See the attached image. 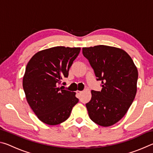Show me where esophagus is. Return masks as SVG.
Masks as SVG:
<instances>
[{
	"label": "esophagus",
	"instance_id": "34e87169",
	"mask_svg": "<svg viewBox=\"0 0 153 153\" xmlns=\"http://www.w3.org/2000/svg\"><path fill=\"white\" fill-rule=\"evenodd\" d=\"M76 93H77V94H81L82 93V91H79V90H77Z\"/></svg>",
	"mask_w": 153,
	"mask_h": 153
}]
</instances>
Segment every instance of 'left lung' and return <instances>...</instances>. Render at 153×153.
I'll list each match as a JSON object with an SVG mask.
<instances>
[{
  "mask_svg": "<svg viewBox=\"0 0 153 153\" xmlns=\"http://www.w3.org/2000/svg\"><path fill=\"white\" fill-rule=\"evenodd\" d=\"M101 91L92 90L86 104L90 118L98 125L108 127L118 122L133 102L137 90L138 70L126 52L112 46L98 45L83 48Z\"/></svg>",
  "mask_w": 153,
  "mask_h": 153,
  "instance_id": "obj_1",
  "label": "left lung"
}]
</instances>
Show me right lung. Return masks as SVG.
<instances>
[{
    "instance_id": "1",
    "label": "right lung",
    "mask_w": 153,
    "mask_h": 153,
    "mask_svg": "<svg viewBox=\"0 0 153 153\" xmlns=\"http://www.w3.org/2000/svg\"><path fill=\"white\" fill-rule=\"evenodd\" d=\"M79 52L80 48L56 46L38 52L28 62L23 88L28 104L43 123L55 126L63 122L78 102L76 92L60 84L68 77Z\"/></svg>"
}]
</instances>
